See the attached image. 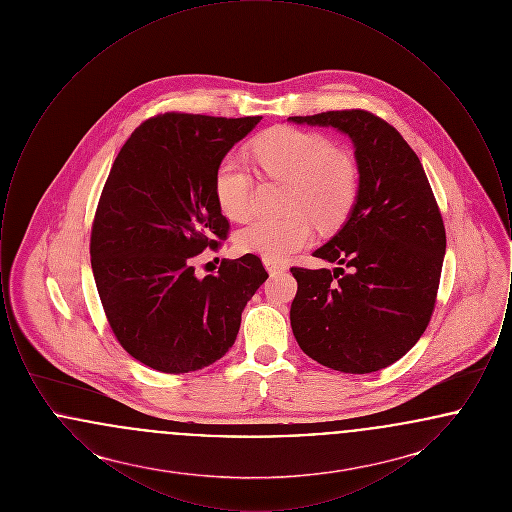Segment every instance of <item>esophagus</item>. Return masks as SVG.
I'll use <instances>...</instances> for the list:
<instances>
[{"instance_id":"obj_1","label":"esophagus","mask_w":512,"mask_h":512,"mask_svg":"<svg viewBox=\"0 0 512 512\" xmlns=\"http://www.w3.org/2000/svg\"><path fill=\"white\" fill-rule=\"evenodd\" d=\"M263 263H265V267H267V270L270 272V274H278V272L286 270V265H284V263H278V261H270V259H265Z\"/></svg>"}]
</instances>
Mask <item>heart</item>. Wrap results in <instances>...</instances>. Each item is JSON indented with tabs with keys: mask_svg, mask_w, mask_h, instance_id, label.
Wrapping results in <instances>:
<instances>
[{
	"mask_svg": "<svg viewBox=\"0 0 512 512\" xmlns=\"http://www.w3.org/2000/svg\"><path fill=\"white\" fill-rule=\"evenodd\" d=\"M251 155L270 178L286 180V217H257L238 232L236 244L244 253L282 261L313 238V220L320 228H334L347 219L359 195V167L355 159L336 149L322 134L292 126H276L261 134ZM220 211L232 220L251 213L253 178L234 155H224L213 178Z\"/></svg>",
	"mask_w": 512,
	"mask_h": 512,
	"instance_id": "b5f03b06",
	"label": "heart"
}]
</instances>
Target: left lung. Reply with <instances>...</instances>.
Returning a JSON list of instances; mask_svg holds the SVG:
<instances>
[{"mask_svg": "<svg viewBox=\"0 0 512 512\" xmlns=\"http://www.w3.org/2000/svg\"><path fill=\"white\" fill-rule=\"evenodd\" d=\"M293 122L332 126L355 144L357 203L340 232L315 251L338 263L292 267V330L320 365L368 374L399 361L436 307L445 226L422 163L390 122L365 109L326 111Z\"/></svg>", "mask_w": 512, "mask_h": 512, "instance_id": "obj_1", "label": "left lung"}]
</instances>
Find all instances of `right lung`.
<instances>
[{
	"label": "right lung",
	"mask_w": 512,
	"mask_h": 512,
	"mask_svg": "<svg viewBox=\"0 0 512 512\" xmlns=\"http://www.w3.org/2000/svg\"><path fill=\"white\" fill-rule=\"evenodd\" d=\"M261 119L155 115L130 134L109 171L92 222V270L115 338L149 368L184 374L219 361L268 278L253 253L222 259L205 278L194 268L230 232L215 169Z\"/></svg>",
	"instance_id": "right-lung-1"
}]
</instances>
